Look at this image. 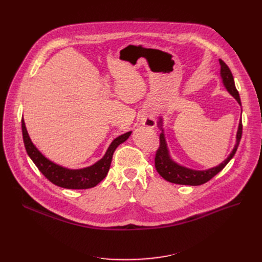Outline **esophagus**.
<instances>
[{
  "label": "esophagus",
  "instance_id": "esophagus-1",
  "mask_svg": "<svg viewBox=\"0 0 262 262\" xmlns=\"http://www.w3.org/2000/svg\"><path fill=\"white\" fill-rule=\"evenodd\" d=\"M140 120H141V123L143 124V125H145L147 127H154L155 124H156L154 115L152 113H149V112L143 113L140 117Z\"/></svg>",
  "mask_w": 262,
  "mask_h": 262
}]
</instances>
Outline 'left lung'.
I'll use <instances>...</instances> for the list:
<instances>
[{
	"label": "left lung",
	"instance_id": "obj_1",
	"mask_svg": "<svg viewBox=\"0 0 262 262\" xmlns=\"http://www.w3.org/2000/svg\"><path fill=\"white\" fill-rule=\"evenodd\" d=\"M220 64H221V77L223 80V84L227 91L237 100L239 105H241V100H240V95L239 92L235 86V80H233V76L231 74V71L229 70L228 66L222 60L219 59ZM158 126L162 130V119H159L158 122ZM242 137V121L239 123V127L237 132V141L236 145L233 147L232 152L230 155L222 162L220 163L219 166L205 170V171H196V170H192L188 169L186 167L181 166V164L176 163L170 156L169 154V149L167 146L166 138H164V134L163 130L160 133L159 136V147L156 152L155 155V168L157 172L162 176L164 180L173 183V184H178V185H189V186H200L205 183H207L210 181L213 176H215L219 172H221L226 164L230 161V159L233 157V155L236 154L237 148L239 146L240 140Z\"/></svg>",
	"mask_w": 262,
	"mask_h": 262
}]
</instances>
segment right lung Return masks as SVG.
Returning a JSON list of instances; mask_svg holds the SVG:
<instances>
[{
    "instance_id": "obj_1",
    "label": "right lung",
    "mask_w": 262,
    "mask_h": 262,
    "mask_svg": "<svg viewBox=\"0 0 262 262\" xmlns=\"http://www.w3.org/2000/svg\"><path fill=\"white\" fill-rule=\"evenodd\" d=\"M130 134L132 132H128L116 138L112 144L109 145L104 157L98 162L92 164V166L84 169L70 170L52 162L39 152L38 148L33 144L29 134H27L24 120L22 119L23 142L27 154H29L33 162L36 164L39 171L51 183L66 189H89L102 182L109 171L110 163H112L113 155L116 148L121 143L126 141Z\"/></svg>"
}]
</instances>
